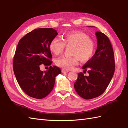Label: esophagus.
I'll list each match as a JSON object with an SVG mask.
<instances>
[{"instance_id": "esophagus-1", "label": "esophagus", "mask_w": 128, "mask_h": 128, "mask_svg": "<svg viewBox=\"0 0 128 128\" xmlns=\"http://www.w3.org/2000/svg\"><path fill=\"white\" fill-rule=\"evenodd\" d=\"M62 73H68V72H69V71H68V70H62Z\"/></svg>"}]
</instances>
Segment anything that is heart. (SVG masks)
<instances>
[{
  "label": "heart",
  "instance_id": "b5f03b06",
  "mask_svg": "<svg viewBox=\"0 0 128 128\" xmlns=\"http://www.w3.org/2000/svg\"><path fill=\"white\" fill-rule=\"evenodd\" d=\"M67 46H73V56H62L55 60V64L64 70H70L78 64L79 60L87 62L91 59L95 52L94 42L86 34L80 32H73L65 34L62 40L54 37L49 44V49L55 55L61 54Z\"/></svg>",
  "mask_w": 128,
  "mask_h": 128
}]
</instances>
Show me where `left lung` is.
Masks as SVG:
<instances>
[{"label":"left lung","instance_id":"8db88e82","mask_svg":"<svg viewBox=\"0 0 128 128\" xmlns=\"http://www.w3.org/2000/svg\"><path fill=\"white\" fill-rule=\"evenodd\" d=\"M96 35L97 48L95 54L82 68L88 70L89 76H85L80 72L74 84L76 93L85 99L102 94L112 78L115 70L114 55L110 40L101 32H96Z\"/></svg>","mask_w":128,"mask_h":128}]
</instances>
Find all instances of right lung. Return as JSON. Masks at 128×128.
<instances>
[{
	"mask_svg": "<svg viewBox=\"0 0 128 128\" xmlns=\"http://www.w3.org/2000/svg\"><path fill=\"white\" fill-rule=\"evenodd\" d=\"M58 34L52 28H38L18 42L13 60L14 73L21 88L31 97L42 99L47 96L53 89L55 77L61 73L58 67L50 66L49 44ZM40 64L50 66L48 70L40 71Z\"/></svg>",
	"mask_w": 128,
	"mask_h": 128,
	"instance_id": "add662e5",
	"label": "right lung"
}]
</instances>
